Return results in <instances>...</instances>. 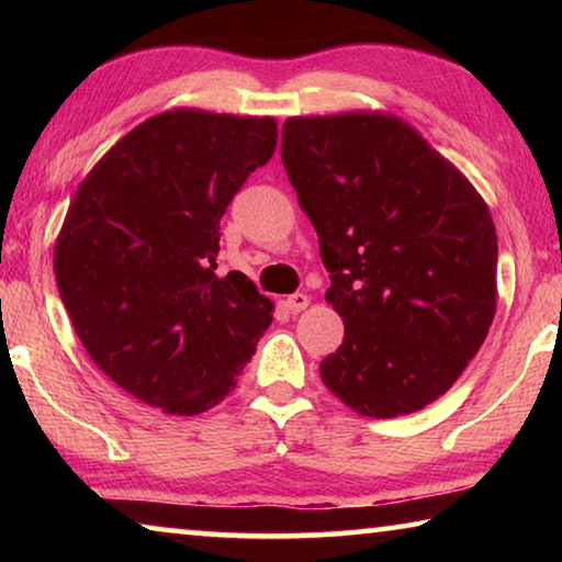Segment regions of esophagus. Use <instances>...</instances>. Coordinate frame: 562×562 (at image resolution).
<instances>
[{
	"mask_svg": "<svg viewBox=\"0 0 562 562\" xmlns=\"http://www.w3.org/2000/svg\"><path fill=\"white\" fill-rule=\"evenodd\" d=\"M284 307H288L292 315H297V312L310 307V297H307V294H302V292H294V294H290L288 300H284Z\"/></svg>",
	"mask_w": 562,
	"mask_h": 562,
	"instance_id": "esophagus-1",
	"label": "esophagus"
}]
</instances>
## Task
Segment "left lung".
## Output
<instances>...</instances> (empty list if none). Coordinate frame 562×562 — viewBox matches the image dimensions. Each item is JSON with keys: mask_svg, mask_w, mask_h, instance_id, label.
<instances>
[{"mask_svg": "<svg viewBox=\"0 0 562 562\" xmlns=\"http://www.w3.org/2000/svg\"><path fill=\"white\" fill-rule=\"evenodd\" d=\"M282 164L319 235L325 300L345 319L322 382L369 418L429 406L496 317L498 237L486 201L389 111L292 116Z\"/></svg>", "mask_w": 562, "mask_h": 562, "instance_id": "8db88e82", "label": "left lung"}]
</instances>
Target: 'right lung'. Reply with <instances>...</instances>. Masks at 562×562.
I'll list each match as a JSON object with an SVG mask.
<instances>
[{"label": "right lung", "mask_w": 562, "mask_h": 562, "mask_svg": "<svg viewBox=\"0 0 562 562\" xmlns=\"http://www.w3.org/2000/svg\"><path fill=\"white\" fill-rule=\"evenodd\" d=\"M278 146L272 116L170 109L99 158L66 211L54 274L71 325L111 382L170 416L237 386L272 322L243 272L215 274L221 217Z\"/></svg>", "instance_id": "add662e5"}]
</instances>
